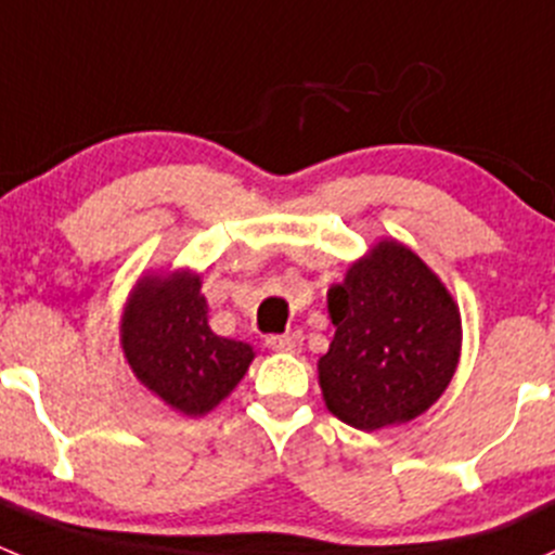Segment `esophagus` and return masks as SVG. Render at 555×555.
I'll use <instances>...</instances> for the list:
<instances>
[{"label": "esophagus", "instance_id": "1", "mask_svg": "<svg viewBox=\"0 0 555 555\" xmlns=\"http://www.w3.org/2000/svg\"><path fill=\"white\" fill-rule=\"evenodd\" d=\"M267 347L275 352H299L301 350V334H272L267 336Z\"/></svg>", "mask_w": 555, "mask_h": 555}]
</instances>
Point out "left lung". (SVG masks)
Here are the masks:
<instances>
[{
  "label": "left lung",
  "instance_id": "obj_1",
  "mask_svg": "<svg viewBox=\"0 0 555 555\" xmlns=\"http://www.w3.org/2000/svg\"><path fill=\"white\" fill-rule=\"evenodd\" d=\"M336 325L318 361L323 401L358 430L430 409L460 363L462 320L447 285L411 248L382 240L328 291Z\"/></svg>",
  "mask_w": 555,
  "mask_h": 555
}]
</instances>
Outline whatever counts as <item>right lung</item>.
Returning <instances> with one entry per match:
<instances>
[{
  "label": "right lung",
  "instance_id": "1",
  "mask_svg": "<svg viewBox=\"0 0 555 555\" xmlns=\"http://www.w3.org/2000/svg\"><path fill=\"white\" fill-rule=\"evenodd\" d=\"M199 285L190 270L141 278L119 323V345L135 379L186 416H203L224 401L254 361V347L210 331Z\"/></svg>",
  "mask_w": 555,
  "mask_h": 555
}]
</instances>
